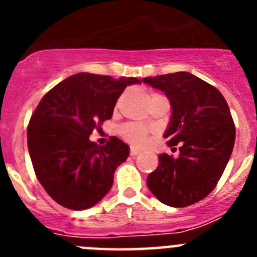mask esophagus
<instances>
[{
  "mask_svg": "<svg viewBox=\"0 0 257 257\" xmlns=\"http://www.w3.org/2000/svg\"><path fill=\"white\" fill-rule=\"evenodd\" d=\"M138 154H140L139 149H136V148H131L130 149V156L135 157V156H138Z\"/></svg>",
  "mask_w": 257,
  "mask_h": 257,
  "instance_id": "34e87169",
  "label": "esophagus"
}]
</instances>
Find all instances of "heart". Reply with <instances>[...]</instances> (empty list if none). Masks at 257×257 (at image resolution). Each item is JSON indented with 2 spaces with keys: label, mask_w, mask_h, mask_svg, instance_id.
<instances>
[{
  "label": "heart",
  "mask_w": 257,
  "mask_h": 257,
  "mask_svg": "<svg viewBox=\"0 0 257 257\" xmlns=\"http://www.w3.org/2000/svg\"><path fill=\"white\" fill-rule=\"evenodd\" d=\"M119 134L131 144L144 145L148 142V130L139 124H124L121 127Z\"/></svg>",
  "instance_id": "b5f03b06"
}]
</instances>
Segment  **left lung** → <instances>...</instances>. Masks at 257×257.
Returning <instances> with one entry per match:
<instances>
[{"instance_id":"obj_1","label":"left lung","mask_w":257,"mask_h":257,"mask_svg":"<svg viewBox=\"0 0 257 257\" xmlns=\"http://www.w3.org/2000/svg\"><path fill=\"white\" fill-rule=\"evenodd\" d=\"M142 81L169 97L172 113L163 136L169 147L179 144L178 158L158 156L147 185L165 205L187 207L212 192L230 158L235 126L228 103L216 87L188 72Z\"/></svg>"}]
</instances>
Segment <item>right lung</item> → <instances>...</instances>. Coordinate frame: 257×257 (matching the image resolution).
<instances>
[{"label": "right lung", "instance_id": "right-lung-1", "mask_svg": "<svg viewBox=\"0 0 257 257\" xmlns=\"http://www.w3.org/2000/svg\"><path fill=\"white\" fill-rule=\"evenodd\" d=\"M135 83L142 81L77 73L42 97L28 124V151L38 181L56 203L86 210L110 190L130 148L115 136L103 147L88 138L112 118L118 97Z\"/></svg>", "mask_w": 257, "mask_h": 257}]
</instances>
